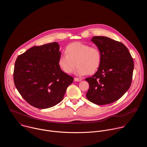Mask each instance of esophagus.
<instances>
[{
    "mask_svg": "<svg viewBox=\"0 0 147 147\" xmlns=\"http://www.w3.org/2000/svg\"><path fill=\"white\" fill-rule=\"evenodd\" d=\"M74 80L75 81H77V82H78V81H81L82 80L81 78H74Z\"/></svg>",
    "mask_w": 147,
    "mask_h": 147,
    "instance_id": "obj_1",
    "label": "esophagus"
}]
</instances>
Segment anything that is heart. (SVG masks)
<instances>
[{"label": "heart", "instance_id": "1", "mask_svg": "<svg viewBox=\"0 0 147 147\" xmlns=\"http://www.w3.org/2000/svg\"><path fill=\"white\" fill-rule=\"evenodd\" d=\"M66 53L59 57L58 65L66 74L72 73L76 66H78L76 73L78 76L92 74L100 67L102 56L96 47L76 42L66 47Z\"/></svg>", "mask_w": 147, "mask_h": 147}]
</instances>
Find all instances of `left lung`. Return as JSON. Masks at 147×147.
<instances>
[{"instance_id": "left-lung-1", "label": "left lung", "mask_w": 147, "mask_h": 147, "mask_svg": "<svg viewBox=\"0 0 147 147\" xmlns=\"http://www.w3.org/2000/svg\"><path fill=\"white\" fill-rule=\"evenodd\" d=\"M91 41L100 50L102 60L94 75L86 78L90 85L86 96L98 105L111 103L129 89L134 61L127 47L120 42L103 36H95Z\"/></svg>"}]
</instances>
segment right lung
<instances>
[{
	"mask_svg": "<svg viewBox=\"0 0 147 147\" xmlns=\"http://www.w3.org/2000/svg\"><path fill=\"white\" fill-rule=\"evenodd\" d=\"M61 56L58 43L35 46L19 55L13 78L22 96L31 106L47 109L60 103L73 77L58 65Z\"/></svg>",
	"mask_w": 147,
	"mask_h": 147,
	"instance_id": "1",
	"label": "right lung"
}]
</instances>
